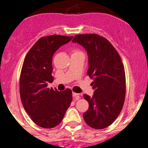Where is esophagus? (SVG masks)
<instances>
[{
	"mask_svg": "<svg viewBox=\"0 0 148 148\" xmlns=\"http://www.w3.org/2000/svg\"><path fill=\"white\" fill-rule=\"evenodd\" d=\"M72 96L74 97L77 98V99H80V95L78 93H75V92H73L72 93Z\"/></svg>",
	"mask_w": 148,
	"mask_h": 148,
	"instance_id": "34e87169",
	"label": "esophagus"
}]
</instances>
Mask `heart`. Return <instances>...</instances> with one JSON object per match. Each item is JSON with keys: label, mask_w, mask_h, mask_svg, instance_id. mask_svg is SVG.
<instances>
[{"label": "heart", "mask_w": 148, "mask_h": 148, "mask_svg": "<svg viewBox=\"0 0 148 148\" xmlns=\"http://www.w3.org/2000/svg\"><path fill=\"white\" fill-rule=\"evenodd\" d=\"M75 52H80V51H75Z\"/></svg>", "instance_id": "1"}]
</instances>
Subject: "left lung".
<instances>
[{
	"instance_id": "left-lung-1",
	"label": "left lung",
	"mask_w": 148,
	"mask_h": 148,
	"mask_svg": "<svg viewBox=\"0 0 148 148\" xmlns=\"http://www.w3.org/2000/svg\"><path fill=\"white\" fill-rule=\"evenodd\" d=\"M72 41L87 52V75L94 79L93 96L84 95L89 103L84 120L92 128H106L117 119L125 102L126 82L122 59L111 43L97 34L76 35Z\"/></svg>"
}]
</instances>
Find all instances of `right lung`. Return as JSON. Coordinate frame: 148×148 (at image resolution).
<instances>
[{
  "label": "right lung",
  "instance_id": "obj_1",
  "mask_svg": "<svg viewBox=\"0 0 148 148\" xmlns=\"http://www.w3.org/2000/svg\"><path fill=\"white\" fill-rule=\"evenodd\" d=\"M73 36L51 35L39 38L25 57L20 77V96L28 115L39 127L57 126L72 101V92L47 87L53 80L52 57L56 50Z\"/></svg>",
  "mask_w": 148,
  "mask_h": 148
}]
</instances>
